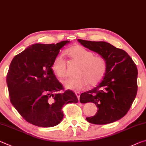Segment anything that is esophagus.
Masks as SVG:
<instances>
[{
    "label": "esophagus",
    "instance_id": "esophagus-1",
    "mask_svg": "<svg viewBox=\"0 0 146 146\" xmlns=\"http://www.w3.org/2000/svg\"><path fill=\"white\" fill-rule=\"evenodd\" d=\"M75 94L76 95V96H77L78 99V101L80 102V93L79 92H75Z\"/></svg>",
    "mask_w": 146,
    "mask_h": 146
}]
</instances>
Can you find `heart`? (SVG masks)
I'll return each mask as SVG.
<instances>
[{"instance_id": "b5f03b06", "label": "heart", "mask_w": 146, "mask_h": 146, "mask_svg": "<svg viewBox=\"0 0 146 146\" xmlns=\"http://www.w3.org/2000/svg\"><path fill=\"white\" fill-rule=\"evenodd\" d=\"M66 53L74 60L80 62L76 70L77 76L66 78L63 81L66 89L77 90L85 88L88 83L90 86L98 83L106 72L107 61L102 56H94L92 51L81 45L69 48ZM52 68L59 78H64L66 74V63L63 54H58L53 59Z\"/></svg>"}]
</instances>
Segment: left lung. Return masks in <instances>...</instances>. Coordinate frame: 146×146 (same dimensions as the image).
<instances>
[{
    "instance_id": "1",
    "label": "left lung",
    "mask_w": 146,
    "mask_h": 146,
    "mask_svg": "<svg viewBox=\"0 0 146 146\" xmlns=\"http://www.w3.org/2000/svg\"><path fill=\"white\" fill-rule=\"evenodd\" d=\"M78 40L83 46L104 57L107 64L102 82L80 95L81 103H94L98 108L94 116L86 119L97 125L120 120L127 114L137 96V66L127 52L109 42Z\"/></svg>"
}]
</instances>
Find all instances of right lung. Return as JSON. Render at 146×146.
<instances>
[{
	"mask_svg": "<svg viewBox=\"0 0 146 146\" xmlns=\"http://www.w3.org/2000/svg\"><path fill=\"white\" fill-rule=\"evenodd\" d=\"M70 40L57 44H33L13 57L6 82L11 104L28 122L41 127L56 126L63 118L62 109L78 103L74 92L66 90L53 72L52 63Z\"/></svg>",
	"mask_w": 146,
	"mask_h": 146,
	"instance_id": "1",
	"label": "right lung"
}]
</instances>
